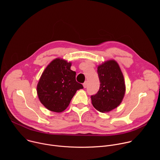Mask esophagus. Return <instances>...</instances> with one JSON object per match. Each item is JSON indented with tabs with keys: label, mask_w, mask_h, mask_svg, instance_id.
<instances>
[{
	"label": "esophagus",
	"mask_w": 160,
	"mask_h": 160,
	"mask_svg": "<svg viewBox=\"0 0 160 160\" xmlns=\"http://www.w3.org/2000/svg\"><path fill=\"white\" fill-rule=\"evenodd\" d=\"M87 84H88L87 82V81H86V82H85L83 83V87H84V88H87Z\"/></svg>",
	"instance_id": "esophagus-1"
}]
</instances>
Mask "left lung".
Listing matches in <instances>:
<instances>
[{
	"mask_svg": "<svg viewBox=\"0 0 160 160\" xmlns=\"http://www.w3.org/2000/svg\"><path fill=\"white\" fill-rule=\"evenodd\" d=\"M100 81L99 91L91 96L93 106L101 112H109L117 108L122 102L125 85L120 68L115 60H109L98 67Z\"/></svg>",
	"mask_w": 160,
	"mask_h": 160,
	"instance_id": "8db88e82",
	"label": "left lung"
}]
</instances>
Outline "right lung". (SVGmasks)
Masks as SVG:
<instances>
[{"mask_svg":"<svg viewBox=\"0 0 160 160\" xmlns=\"http://www.w3.org/2000/svg\"><path fill=\"white\" fill-rule=\"evenodd\" d=\"M71 66V62L56 58L41 75L37 87L38 97L40 102L51 111H64L77 90L83 88L76 81V72L70 69Z\"/></svg>","mask_w":160,"mask_h":160,"instance_id":"right-lung-1","label":"right lung"}]
</instances>
